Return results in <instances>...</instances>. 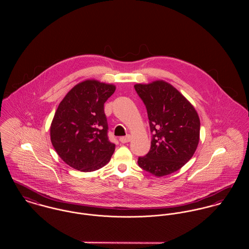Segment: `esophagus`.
Returning <instances> with one entry per match:
<instances>
[{
	"mask_svg": "<svg viewBox=\"0 0 249 249\" xmlns=\"http://www.w3.org/2000/svg\"><path fill=\"white\" fill-rule=\"evenodd\" d=\"M130 141V136L129 135H126V136H123L120 138V142H123V143H125V142H128Z\"/></svg>",
	"mask_w": 249,
	"mask_h": 249,
	"instance_id": "1",
	"label": "esophagus"
}]
</instances>
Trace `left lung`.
<instances>
[{
    "label": "left lung",
    "instance_id": "obj_1",
    "mask_svg": "<svg viewBox=\"0 0 249 249\" xmlns=\"http://www.w3.org/2000/svg\"><path fill=\"white\" fill-rule=\"evenodd\" d=\"M134 88L146 108L152 133L150 149L138 158V165L158 178L171 175L193 157L197 147L198 115L186 98L166 81L136 84Z\"/></svg>",
    "mask_w": 249,
    "mask_h": 249
}]
</instances>
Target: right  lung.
Returning <instances> with one entry per match:
<instances>
[{
	"label": "right lung",
	"instance_id": "right-lung-1",
	"mask_svg": "<svg viewBox=\"0 0 249 249\" xmlns=\"http://www.w3.org/2000/svg\"><path fill=\"white\" fill-rule=\"evenodd\" d=\"M116 87L98 80L75 85L61 101L51 125V141L59 157L80 172L109 162L115 143L108 139L105 104Z\"/></svg>",
	"mask_w": 249,
	"mask_h": 249
}]
</instances>
